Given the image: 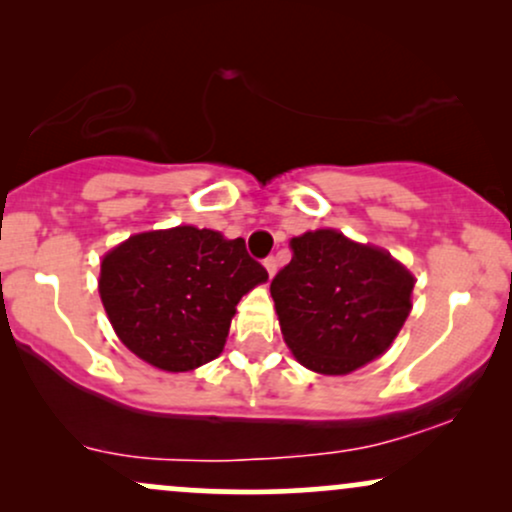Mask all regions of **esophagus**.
Here are the masks:
<instances>
[{"mask_svg": "<svg viewBox=\"0 0 512 512\" xmlns=\"http://www.w3.org/2000/svg\"><path fill=\"white\" fill-rule=\"evenodd\" d=\"M264 267H267L269 276H274V274H276V267H279V260H276L274 255H272V257H267V260H264Z\"/></svg>", "mask_w": 512, "mask_h": 512, "instance_id": "1", "label": "esophagus"}]
</instances>
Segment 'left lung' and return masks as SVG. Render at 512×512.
Segmentation results:
<instances>
[{
	"label": "left lung",
	"instance_id": "8db88e82",
	"mask_svg": "<svg viewBox=\"0 0 512 512\" xmlns=\"http://www.w3.org/2000/svg\"><path fill=\"white\" fill-rule=\"evenodd\" d=\"M291 250L269 291L293 356L322 375L383 356L409 317L414 276L390 252L332 228L293 238Z\"/></svg>",
	"mask_w": 512,
	"mask_h": 512
}]
</instances>
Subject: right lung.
<instances>
[{
    "label": "right lung",
    "mask_w": 512,
    "mask_h": 512,
    "mask_svg": "<svg viewBox=\"0 0 512 512\" xmlns=\"http://www.w3.org/2000/svg\"><path fill=\"white\" fill-rule=\"evenodd\" d=\"M267 281L245 240L209 228L137 233L101 262L98 291L110 325L132 354L182 373L214 361L240 298Z\"/></svg>",
    "instance_id": "obj_1"
}]
</instances>
